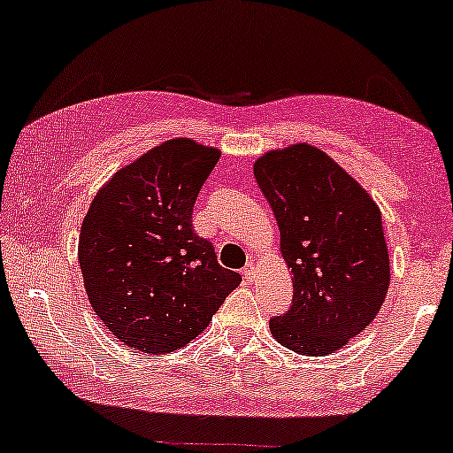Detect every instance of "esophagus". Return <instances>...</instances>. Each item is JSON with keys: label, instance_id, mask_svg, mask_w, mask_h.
<instances>
[{"label": "esophagus", "instance_id": "esophagus-1", "mask_svg": "<svg viewBox=\"0 0 453 453\" xmlns=\"http://www.w3.org/2000/svg\"><path fill=\"white\" fill-rule=\"evenodd\" d=\"M241 274H243V276L247 278V280H251L253 274H256V268H253V262H247L245 268L241 270Z\"/></svg>", "mask_w": 453, "mask_h": 453}]
</instances>
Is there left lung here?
Returning a JSON list of instances; mask_svg holds the SVG:
<instances>
[{"mask_svg":"<svg viewBox=\"0 0 453 453\" xmlns=\"http://www.w3.org/2000/svg\"><path fill=\"white\" fill-rule=\"evenodd\" d=\"M253 175L293 274L290 309L270 319L272 336L299 355H330L361 334L386 299L380 208L342 166L307 144L264 154Z\"/></svg>","mask_w":453,"mask_h":453,"instance_id":"1","label":"left lung"}]
</instances>
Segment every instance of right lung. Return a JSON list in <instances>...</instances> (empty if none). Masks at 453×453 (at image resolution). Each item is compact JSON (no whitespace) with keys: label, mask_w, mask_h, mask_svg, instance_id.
<instances>
[{"label":"right lung","mask_w":453,"mask_h":453,"mask_svg":"<svg viewBox=\"0 0 453 453\" xmlns=\"http://www.w3.org/2000/svg\"><path fill=\"white\" fill-rule=\"evenodd\" d=\"M220 152L179 138L117 171L82 222L78 257L95 313L123 344L173 352L191 342L237 272L191 228V212Z\"/></svg>","instance_id":"right-lung-1"}]
</instances>
